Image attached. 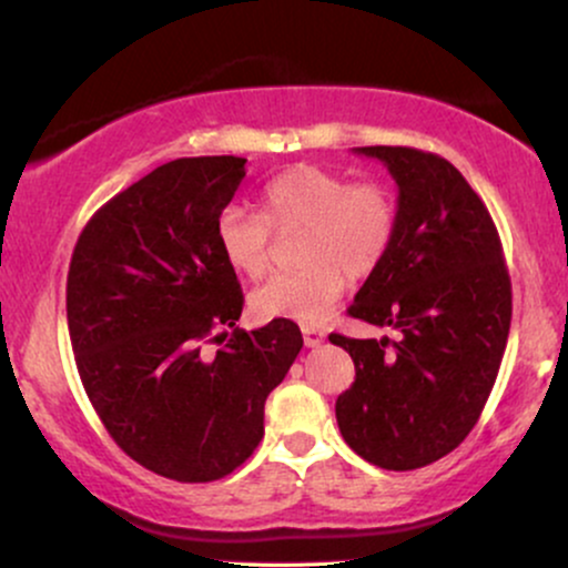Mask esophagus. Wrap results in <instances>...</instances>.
<instances>
[{"label":"esophagus","mask_w":568,"mask_h":568,"mask_svg":"<svg viewBox=\"0 0 568 568\" xmlns=\"http://www.w3.org/2000/svg\"><path fill=\"white\" fill-rule=\"evenodd\" d=\"M302 334H304V344H306V347H321V344L325 342L323 331L310 328V325H306V328H302Z\"/></svg>","instance_id":"1"}]
</instances>
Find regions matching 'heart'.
I'll use <instances>...</instances> for the list:
<instances>
[{
  "mask_svg": "<svg viewBox=\"0 0 568 568\" xmlns=\"http://www.w3.org/2000/svg\"><path fill=\"white\" fill-rule=\"evenodd\" d=\"M272 230H302L293 272H280L251 296L262 321L323 323L347 291L349 277H368L389 256L397 234V200L382 181L317 165H296L264 186V216L226 205L216 240L226 264L240 275L262 277L272 262Z\"/></svg>",
  "mask_w": 568,
  "mask_h": 568,
  "instance_id": "obj_1",
  "label": "heart"
}]
</instances>
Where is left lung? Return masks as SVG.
Masks as SVG:
<instances>
[{
	"label": "left lung",
	"mask_w": 568,
	"mask_h": 568,
	"mask_svg": "<svg viewBox=\"0 0 568 568\" xmlns=\"http://www.w3.org/2000/svg\"><path fill=\"white\" fill-rule=\"evenodd\" d=\"M357 152L393 173L397 234L347 312L403 336H328L355 363L336 422L371 465L416 470L480 419L510 334L513 285L491 213L452 162L410 146Z\"/></svg>",
	"instance_id": "8db88e82"
}]
</instances>
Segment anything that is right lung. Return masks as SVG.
Listing matches in <instances>:
<instances>
[{
  "label": "right lung",
  "mask_w": 568,
  "mask_h": 568,
  "mask_svg": "<svg viewBox=\"0 0 568 568\" xmlns=\"http://www.w3.org/2000/svg\"><path fill=\"white\" fill-rule=\"evenodd\" d=\"M243 179L232 154L165 162L98 207L71 253L84 393L130 459L181 484L224 478L256 452L266 395L304 347L293 321L234 328L245 298L216 219Z\"/></svg>",
  "instance_id": "add662e5"
}]
</instances>
